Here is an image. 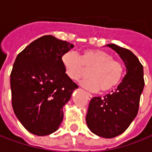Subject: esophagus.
Listing matches in <instances>:
<instances>
[{"mask_svg":"<svg viewBox=\"0 0 152 152\" xmlns=\"http://www.w3.org/2000/svg\"><path fill=\"white\" fill-rule=\"evenodd\" d=\"M85 94H86V95H87V97H88V99L89 100H90V99H92V97H93V96L91 95V94H88V93H87V92H86V93H85Z\"/></svg>","mask_w":152,"mask_h":152,"instance_id":"34e87169","label":"esophagus"}]
</instances>
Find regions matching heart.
<instances>
[{
  "mask_svg": "<svg viewBox=\"0 0 152 152\" xmlns=\"http://www.w3.org/2000/svg\"><path fill=\"white\" fill-rule=\"evenodd\" d=\"M61 63L66 76L70 80L77 82L86 75L81 85L92 92L107 93L115 89L124 76V66L113 56L100 49H85L77 56L72 52H67L61 57Z\"/></svg>",
  "mask_w": 152,
  "mask_h": 152,
  "instance_id": "heart-1",
  "label": "heart"
}]
</instances>
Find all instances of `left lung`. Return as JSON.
Listing matches in <instances>:
<instances>
[{
    "label": "left lung",
    "mask_w": 152,
    "mask_h": 152,
    "mask_svg": "<svg viewBox=\"0 0 152 152\" xmlns=\"http://www.w3.org/2000/svg\"><path fill=\"white\" fill-rule=\"evenodd\" d=\"M107 46L121 57L127 73L114 92L90 100L86 122L94 134L114 138L128 129L138 114L145 81L143 65L130 50L115 44Z\"/></svg>",
    "instance_id": "1"
}]
</instances>
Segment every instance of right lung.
<instances>
[{
  "mask_svg": "<svg viewBox=\"0 0 152 152\" xmlns=\"http://www.w3.org/2000/svg\"><path fill=\"white\" fill-rule=\"evenodd\" d=\"M73 44L53 36L40 37L17 56L10 75L12 105L30 133L38 136L58 130L63 106L78 86L66 76L61 57Z\"/></svg>",
  "mask_w": 152,
  "mask_h": 152,
  "instance_id": "obj_1",
  "label": "right lung"
}]
</instances>
